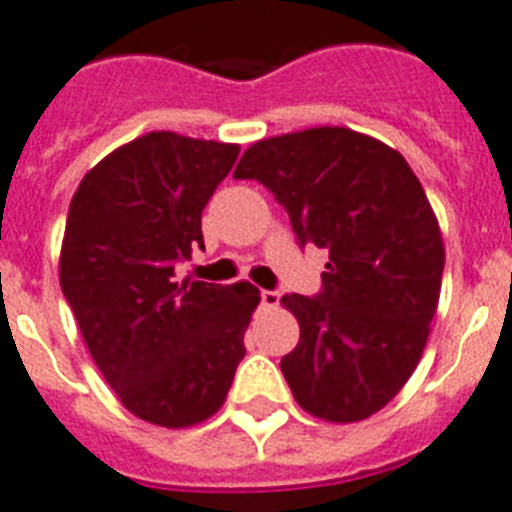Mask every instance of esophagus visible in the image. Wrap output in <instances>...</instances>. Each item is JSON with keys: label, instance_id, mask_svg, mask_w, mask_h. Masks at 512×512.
<instances>
[{"label": "esophagus", "instance_id": "esophagus-1", "mask_svg": "<svg viewBox=\"0 0 512 512\" xmlns=\"http://www.w3.org/2000/svg\"><path fill=\"white\" fill-rule=\"evenodd\" d=\"M260 299H263V307H268V309H276L278 307V302H281V294H278V291H260Z\"/></svg>", "mask_w": 512, "mask_h": 512}]
</instances>
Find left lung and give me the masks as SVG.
<instances>
[{
    "label": "left lung",
    "instance_id": "left-lung-1",
    "mask_svg": "<svg viewBox=\"0 0 512 512\" xmlns=\"http://www.w3.org/2000/svg\"><path fill=\"white\" fill-rule=\"evenodd\" d=\"M234 179L286 208L299 244L328 255L317 296L286 294L299 343L281 359L296 403L325 422H362L414 375L437 312L445 244L406 158L349 127L257 140Z\"/></svg>",
    "mask_w": 512,
    "mask_h": 512
}]
</instances>
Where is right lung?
<instances>
[{
    "mask_svg": "<svg viewBox=\"0 0 512 512\" xmlns=\"http://www.w3.org/2000/svg\"><path fill=\"white\" fill-rule=\"evenodd\" d=\"M236 156L234 143L148 132L72 195L59 283L103 380L156 427H195L221 409L260 304L247 281H174V265L203 249V208Z\"/></svg>",
    "mask_w": 512,
    "mask_h": 512,
    "instance_id": "1",
    "label": "right lung"
}]
</instances>
